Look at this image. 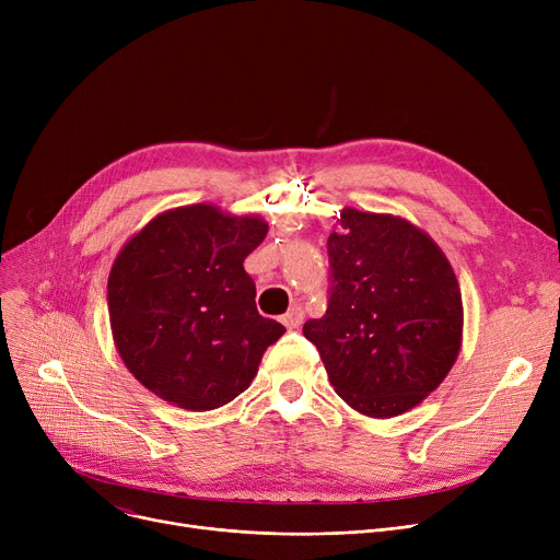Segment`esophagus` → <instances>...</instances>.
Listing matches in <instances>:
<instances>
[{
	"label": "esophagus",
	"mask_w": 560,
	"mask_h": 560,
	"mask_svg": "<svg viewBox=\"0 0 560 560\" xmlns=\"http://www.w3.org/2000/svg\"><path fill=\"white\" fill-rule=\"evenodd\" d=\"M281 322L285 325V329H298L302 322H304V308L302 306H292L283 317Z\"/></svg>",
	"instance_id": "34e87169"
}]
</instances>
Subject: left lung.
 Wrapping results in <instances>:
<instances>
[{"mask_svg": "<svg viewBox=\"0 0 560 560\" xmlns=\"http://www.w3.org/2000/svg\"><path fill=\"white\" fill-rule=\"evenodd\" d=\"M331 298L304 336L334 390L368 418H395L443 384L463 342L460 285L429 233L390 213L340 211Z\"/></svg>", "mask_w": 560, "mask_h": 560, "instance_id": "1", "label": "left lung"}]
</instances>
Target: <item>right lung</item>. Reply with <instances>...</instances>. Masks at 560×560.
Listing matches in <instances>:
<instances>
[{"mask_svg": "<svg viewBox=\"0 0 560 560\" xmlns=\"http://www.w3.org/2000/svg\"><path fill=\"white\" fill-rule=\"evenodd\" d=\"M268 222L213 203L170 209L115 256L108 317L127 370L163 401L213 410L245 393L283 334L256 311L245 258Z\"/></svg>", "mask_w": 560, "mask_h": 560, "instance_id": "1", "label": "right lung"}]
</instances>
